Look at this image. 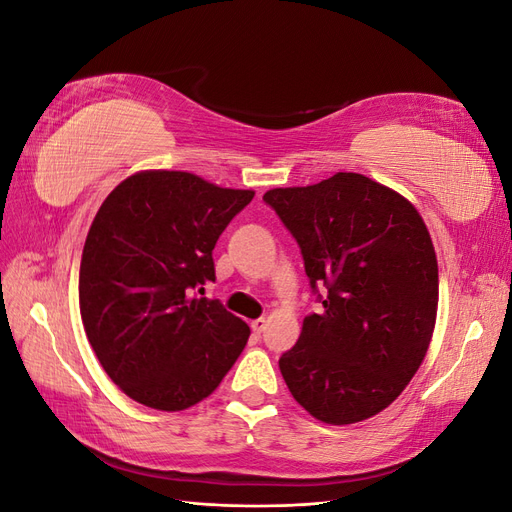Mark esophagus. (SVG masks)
Returning <instances> with one entry per match:
<instances>
[{"instance_id":"obj_1","label":"esophagus","mask_w":512,"mask_h":512,"mask_svg":"<svg viewBox=\"0 0 512 512\" xmlns=\"http://www.w3.org/2000/svg\"><path fill=\"white\" fill-rule=\"evenodd\" d=\"M250 327H252V331H254L256 335H260L262 331H265V327H267V320H265V318H256V320H252Z\"/></svg>"}]
</instances>
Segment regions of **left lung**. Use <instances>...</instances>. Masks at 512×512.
Returning a JSON list of instances; mask_svg holds the SVG:
<instances>
[{
	"mask_svg": "<svg viewBox=\"0 0 512 512\" xmlns=\"http://www.w3.org/2000/svg\"><path fill=\"white\" fill-rule=\"evenodd\" d=\"M262 200L297 239L318 314L282 354L292 397L350 425L382 412L421 367L438 312V260L421 215L386 185L337 173Z\"/></svg>",
	"mask_w": 512,
	"mask_h": 512,
	"instance_id": "1",
	"label": "left lung"
}]
</instances>
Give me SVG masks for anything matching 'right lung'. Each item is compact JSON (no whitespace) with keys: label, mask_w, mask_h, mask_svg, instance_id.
<instances>
[{"label":"right lung","mask_w":512,"mask_h":512,"mask_svg":"<svg viewBox=\"0 0 512 512\" xmlns=\"http://www.w3.org/2000/svg\"><path fill=\"white\" fill-rule=\"evenodd\" d=\"M254 198L183 170H141L106 196L87 232L81 318L100 365L138 404L185 410L218 389L250 327L218 299L213 247Z\"/></svg>","instance_id":"1"}]
</instances>
